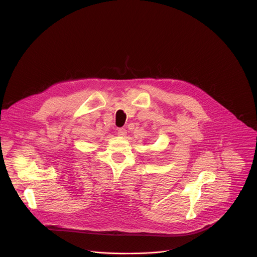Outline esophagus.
<instances>
[{
  "mask_svg": "<svg viewBox=\"0 0 257 257\" xmlns=\"http://www.w3.org/2000/svg\"><path fill=\"white\" fill-rule=\"evenodd\" d=\"M116 133H117V136H119V137H125V136H127V130L124 129V128H118L116 130Z\"/></svg>",
  "mask_w": 257,
  "mask_h": 257,
  "instance_id": "esophagus-1",
  "label": "esophagus"
}]
</instances>
